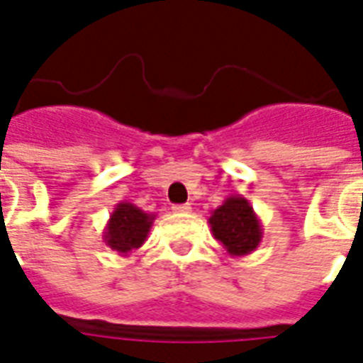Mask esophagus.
I'll return each mask as SVG.
<instances>
[{"label": "esophagus", "instance_id": "obj_1", "mask_svg": "<svg viewBox=\"0 0 363 363\" xmlns=\"http://www.w3.org/2000/svg\"><path fill=\"white\" fill-rule=\"evenodd\" d=\"M172 212L174 213H187V212H191V204H174Z\"/></svg>", "mask_w": 363, "mask_h": 363}]
</instances>
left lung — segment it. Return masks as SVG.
Returning a JSON list of instances; mask_svg holds the SVG:
<instances>
[{"instance_id":"1","label":"left lung","mask_w":363,"mask_h":363,"mask_svg":"<svg viewBox=\"0 0 363 363\" xmlns=\"http://www.w3.org/2000/svg\"><path fill=\"white\" fill-rule=\"evenodd\" d=\"M208 223L213 238L223 244L231 257L252 254L263 238L259 218L242 195L227 196L223 204L210 213Z\"/></svg>"}]
</instances>
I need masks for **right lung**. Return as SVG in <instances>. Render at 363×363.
Returning <instances> with one entry per match:
<instances>
[{
	"instance_id": "1",
	"label": "right lung",
	"mask_w": 363,
	"mask_h": 363,
	"mask_svg": "<svg viewBox=\"0 0 363 363\" xmlns=\"http://www.w3.org/2000/svg\"><path fill=\"white\" fill-rule=\"evenodd\" d=\"M155 218V213L143 212L132 202H119L104 229V242L119 255L132 254V250H138L145 242Z\"/></svg>"
}]
</instances>
